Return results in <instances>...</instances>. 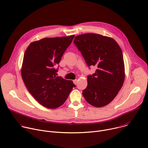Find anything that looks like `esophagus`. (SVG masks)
<instances>
[{"label":"esophagus","instance_id":"34e87169","mask_svg":"<svg viewBox=\"0 0 148 148\" xmlns=\"http://www.w3.org/2000/svg\"><path fill=\"white\" fill-rule=\"evenodd\" d=\"M77 81H78L77 79H74V80H73V82H74V84H75V85L77 84Z\"/></svg>","mask_w":148,"mask_h":148}]
</instances>
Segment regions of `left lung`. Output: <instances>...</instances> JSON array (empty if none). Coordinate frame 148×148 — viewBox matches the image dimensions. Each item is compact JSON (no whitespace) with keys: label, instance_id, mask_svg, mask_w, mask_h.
I'll use <instances>...</instances> for the list:
<instances>
[{"label":"left lung","instance_id":"1","mask_svg":"<svg viewBox=\"0 0 148 148\" xmlns=\"http://www.w3.org/2000/svg\"><path fill=\"white\" fill-rule=\"evenodd\" d=\"M74 43L87 66L97 67L95 73L87 76L88 85L82 95L92 106L104 107L115 98L123 84L125 68L121 47L114 39L95 33L78 35Z\"/></svg>","mask_w":148,"mask_h":148}]
</instances>
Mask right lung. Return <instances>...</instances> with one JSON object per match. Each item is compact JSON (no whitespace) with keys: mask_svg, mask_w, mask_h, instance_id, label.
<instances>
[{"mask_svg":"<svg viewBox=\"0 0 148 148\" xmlns=\"http://www.w3.org/2000/svg\"><path fill=\"white\" fill-rule=\"evenodd\" d=\"M74 36L41 39L30 43L25 53L22 79L32 96L46 108L61 106L75 87L72 81L57 77L56 68Z\"/></svg>","mask_w":148,"mask_h":148,"instance_id":"add662e5","label":"right lung"}]
</instances>
